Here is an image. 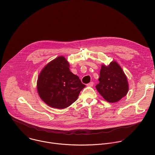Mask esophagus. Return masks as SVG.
Instances as JSON below:
<instances>
[{
	"mask_svg": "<svg viewBox=\"0 0 155 155\" xmlns=\"http://www.w3.org/2000/svg\"><path fill=\"white\" fill-rule=\"evenodd\" d=\"M94 82H93V81H91V82H90L89 83L87 84V86H89V87H92V86H94Z\"/></svg>",
	"mask_w": 155,
	"mask_h": 155,
	"instance_id": "esophagus-1",
	"label": "esophagus"
}]
</instances>
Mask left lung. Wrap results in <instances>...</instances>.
I'll list each match as a JSON object with an SVG mask.
<instances>
[{
	"mask_svg": "<svg viewBox=\"0 0 155 155\" xmlns=\"http://www.w3.org/2000/svg\"><path fill=\"white\" fill-rule=\"evenodd\" d=\"M96 88L100 95L108 102L115 103L125 97L128 92L127 77L121 68L115 61L108 66L102 65Z\"/></svg>",
	"mask_w": 155,
	"mask_h": 155,
	"instance_id": "1",
	"label": "left lung"
}]
</instances>
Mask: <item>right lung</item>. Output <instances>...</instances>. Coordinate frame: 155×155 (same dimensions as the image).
<instances>
[{"instance_id": "add662e5", "label": "right lung", "mask_w": 155, "mask_h": 155, "mask_svg": "<svg viewBox=\"0 0 155 155\" xmlns=\"http://www.w3.org/2000/svg\"><path fill=\"white\" fill-rule=\"evenodd\" d=\"M85 86L79 77L70 71L69 63L62 56L49 63L37 80L40 97L48 105L56 109L71 106Z\"/></svg>"}]
</instances>
